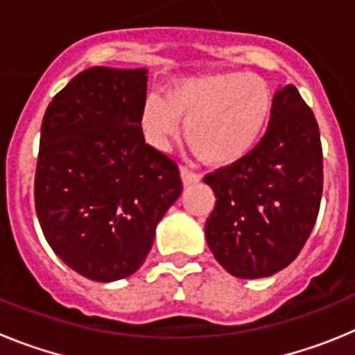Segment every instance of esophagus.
<instances>
[{
  "instance_id": "esophagus-1",
  "label": "esophagus",
  "mask_w": 355,
  "mask_h": 355,
  "mask_svg": "<svg viewBox=\"0 0 355 355\" xmlns=\"http://www.w3.org/2000/svg\"><path fill=\"white\" fill-rule=\"evenodd\" d=\"M181 178H183L184 184H192V183H199L202 175H200L199 172H193L187 167H181Z\"/></svg>"
}]
</instances>
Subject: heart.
<instances>
[{
	"mask_svg": "<svg viewBox=\"0 0 355 355\" xmlns=\"http://www.w3.org/2000/svg\"><path fill=\"white\" fill-rule=\"evenodd\" d=\"M274 108L263 78L247 72H218L174 80L163 99L149 96L140 124L153 146L167 147L180 133L202 162L229 165L247 156L261 139Z\"/></svg>",
	"mask_w": 355,
	"mask_h": 355,
	"instance_id": "heart-1",
	"label": "heart"
}]
</instances>
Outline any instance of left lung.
<instances>
[{"instance_id": "left-lung-1", "label": "left lung", "mask_w": 355, "mask_h": 355, "mask_svg": "<svg viewBox=\"0 0 355 355\" xmlns=\"http://www.w3.org/2000/svg\"><path fill=\"white\" fill-rule=\"evenodd\" d=\"M205 181L216 197L206 240L229 274L268 277L299 256L318 216L324 156L315 114L293 85L274 94L258 146Z\"/></svg>"}]
</instances>
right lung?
<instances>
[{"label":"right lung","mask_w":355,"mask_h":355,"mask_svg":"<svg viewBox=\"0 0 355 355\" xmlns=\"http://www.w3.org/2000/svg\"><path fill=\"white\" fill-rule=\"evenodd\" d=\"M146 69L90 67L53 97L40 128L35 211L49 247L97 283L139 270L183 192L178 163L144 139Z\"/></svg>","instance_id":"right-lung-1"}]
</instances>
